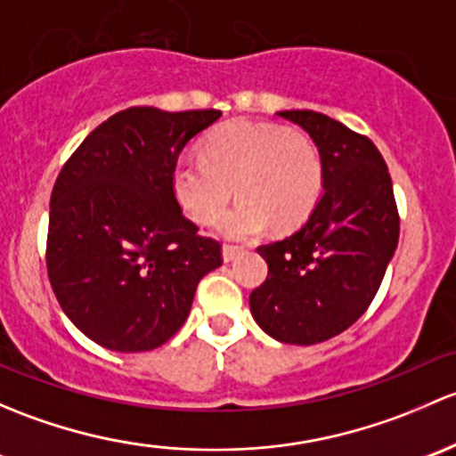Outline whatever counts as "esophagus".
<instances>
[{"label": "esophagus", "instance_id": "esophagus-1", "mask_svg": "<svg viewBox=\"0 0 456 456\" xmlns=\"http://www.w3.org/2000/svg\"><path fill=\"white\" fill-rule=\"evenodd\" d=\"M243 252V248L241 246H230V243H226V246L222 248V256H224V261H232V259H237L239 255H241Z\"/></svg>", "mask_w": 456, "mask_h": 456}]
</instances>
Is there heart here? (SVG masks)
I'll return each mask as SVG.
<instances>
[{"instance_id": "obj_1", "label": "heart", "mask_w": 456, "mask_h": 456, "mask_svg": "<svg viewBox=\"0 0 456 456\" xmlns=\"http://www.w3.org/2000/svg\"><path fill=\"white\" fill-rule=\"evenodd\" d=\"M325 167L305 131L276 123L230 120L206 135L201 159L180 158L171 168V191L180 208L208 226L226 208L219 232L230 239L259 234L267 224L297 228L318 204Z\"/></svg>"}]
</instances>
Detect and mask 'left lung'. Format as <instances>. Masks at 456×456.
<instances>
[{
  "instance_id": "left-lung-1",
  "label": "left lung",
  "mask_w": 456,
  "mask_h": 456,
  "mask_svg": "<svg viewBox=\"0 0 456 456\" xmlns=\"http://www.w3.org/2000/svg\"><path fill=\"white\" fill-rule=\"evenodd\" d=\"M279 116L316 142L325 191L297 232L256 248L267 279L250 294V312L267 336L307 346L367 312L395 255L400 215L387 162L367 135L318 111Z\"/></svg>"
}]
</instances>
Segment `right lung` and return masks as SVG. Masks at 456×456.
<instances>
[{"mask_svg": "<svg viewBox=\"0 0 456 456\" xmlns=\"http://www.w3.org/2000/svg\"><path fill=\"white\" fill-rule=\"evenodd\" d=\"M217 110L129 107L98 125L61 168L45 263L65 316L111 351H151L189 318L197 283L222 265L171 191L182 149Z\"/></svg>", "mask_w": 456, "mask_h": 456, "instance_id": "right-lung-1", "label": "right lung"}]
</instances>
